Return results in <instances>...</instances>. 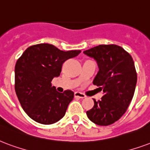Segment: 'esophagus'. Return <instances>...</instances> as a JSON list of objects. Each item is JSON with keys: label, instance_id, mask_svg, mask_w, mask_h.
Instances as JSON below:
<instances>
[{"label": "esophagus", "instance_id": "esophagus-1", "mask_svg": "<svg viewBox=\"0 0 150 150\" xmlns=\"http://www.w3.org/2000/svg\"><path fill=\"white\" fill-rule=\"evenodd\" d=\"M75 98H85V95H83V93H81V92H79V91H76L75 92Z\"/></svg>", "mask_w": 150, "mask_h": 150}]
</instances>
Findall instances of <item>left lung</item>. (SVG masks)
I'll return each instance as SVG.
<instances>
[{
	"label": "left lung",
	"mask_w": 150,
	"mask_h": 150,
	"mask_svg": "<svg viewBox=\"0 0 150 150\" xmlns=\"http://www.w3.org/2000/svg\"><path fill=\"white\" fill-rule=\"evenodd\" d=\"M83 53L97 62L98 71L93 84L103 91L100 100L86 111L92 122L109 126L126 113L134 96L137 73L131 55L120 46L102 44Z\"/></svg>",
	"instance_id": "8db88e82"
}]
</instances>
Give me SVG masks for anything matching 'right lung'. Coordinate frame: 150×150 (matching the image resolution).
Instances as JSON below:
<instances>
[{
    "instance_id": "add662e5",
    "label": "right lung",
    "mask_w": 150,
    "mask_h": 150,
    "mask_svg": "<svg viewBox=\"0 0 150 150\" xmlns=\"http://www.w3.org/2000/svg\"><path fill=\"white\" fill-rule=\"evenodd\" d=\"M80 50L64 52L49 44L28 47L15 66V91L22 108L36 122L50 125L65 115L74 92L59 93L51 82L60 75L65 61Z\"/></svg>"
}]
</instances>
